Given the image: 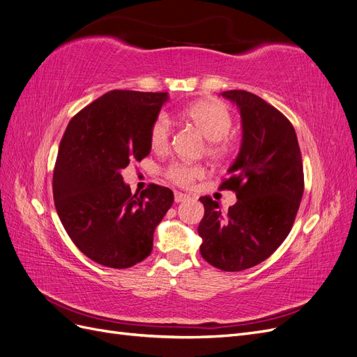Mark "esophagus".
I'll return each mask as SVG.
<instances>
[{
    "label": "esophagus",
    "instance_id": "34e87169",
    "mask_svg": "<svg viewBox=\"0 0 357 357\" xmlns=\"http://www.w3.org/2000/svg\"><path fill=\"white\" fill-rule=\"evenodd\" d=\"M189 199V195H186V193H181V192H174V201L176 202H183Z\"/></svg>",
    "mask_w": 357,
    "mask_h": 357
}]
</instances>
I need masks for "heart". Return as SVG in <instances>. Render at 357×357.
<instances>
[{"label":"heart","mask_w":357,"mask_h":357,"mask_svg":"<svg viewBox=\"0 0 357 357\" xmlns=\"http://www.w3.org/2000/svg\"><path fill=\"white\" fill-rule=\"evenodd\" d=\"M183 116L198 128L205 138L213 142L210 146L211 155L219 156L228 150V143L223 142V138L229 134L234 121L229 109L223 102L213 100L199 101L183 112ZM171 134V119L165 113H160L150 128V144L155 150H165L169 146ZM165 174L177 185L188 186L204 174V169L199 165L172 164L167 168Z\"/></svg>","instance_id":"obj_1"}]
</instances>
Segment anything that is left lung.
<instances>
[{
    "instance_id": "obj_1",
    "label": "left lung",
    "mask_w": 357,
    "mask_h": 357,
    "mask_svg": "<svg viewBox=\"0 0 357 357\" xmlns=\"http://www.w3.org/2000/svg\"><path fill=\"white\" fill-rule=\"evenodd\" d=\"M222 96L240 109L241 147L220 189L236 201L223 213L219 202L201 197V256L222 271H243L264 262L294 226L304 193V169L295 128L275 107L247 91Z\"/></svg>"
}]
</instances>
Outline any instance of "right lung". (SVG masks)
Instances as JSON below:
<instances>
[{
  "label": "right lung",
  "mask_w": 357,
  "mask_h": 357,
  "mask_svg": "<svg viewBox=\"0 0 357 357\" xmlns=\"http://www.w3.org/2000/svg\"><path fill=\"white\" fill-rule=\"evenodd\" d=\"M168 92L110 91L75 114L61 139L53 199L73 243L93 262L123 269L144 261L174 201L149 185L131 193L121 171L149 153L150 128Z\"/></svg>",
  "instance_id": "right-lung-1"
}]
</instances>
